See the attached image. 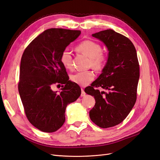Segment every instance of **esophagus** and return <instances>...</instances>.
<instances>
[{
	"instance_id": "34e87169",
	"label": "esophagus",
	"mask_w": 160,
	"mask_h": 160,
	"mask_svg": "<svg viewBox=\"0 0 160 160\" xmlns=\"http://www.w3.org/2000/svg\"><path fill=\"white\" fill-rule=\"evenodd\" d=\"M85 95H86V93H85V92L84 89H81V97H84V96H85Z\"/></svg>"
}]
</instances>
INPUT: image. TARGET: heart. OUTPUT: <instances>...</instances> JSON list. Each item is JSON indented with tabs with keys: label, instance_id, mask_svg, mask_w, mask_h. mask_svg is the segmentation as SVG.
Segmentation results:
<instances>
[{
	"label": "heart",
	"instance_id": "obj_1",
	"mask_svg": "<svg viewBox=\"0 0 160 160\" xmlns=\"http://www.w3.org/2000/svg\"><path fill=\"white\" fill-rule=\"evenodd\" d=\"M77 51L88 56L90 59V65L95 69H101L104 66L107 57L101 52V47L98 42L91 40H85L79 42L75 47ZM61 63L65 68L71 69L72 67V56L68 49H65L60 56ZM95 74L91 71L77 72L71 76L73 83L82 87H85L91 83L94 79Z\"/></svg>",
	"mask_w": 160,
	"mask_h": 160
}]
</instances>
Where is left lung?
<instances>
[{
    "label": "left lung",
    "mask_w": 160,
    "mask_h": 160,
    "mask_svg": "<svg viewBox=\"0 0 160 160\" xmlns=\"http://www.w3.org/2000/svg\"><path fill=\"white\" fill-rule=\"evenodd\" d=\"M108 47V62L98 79L85 89L94 96L95 104L89 111L91 120L101 128L122 123L137 99L139 65L135 48L129 38L113 30L93 34ZM99 87L108 90L100 92Z\"/></svg>",
    "instance_id": "left-lung-1"
}]
</instances>
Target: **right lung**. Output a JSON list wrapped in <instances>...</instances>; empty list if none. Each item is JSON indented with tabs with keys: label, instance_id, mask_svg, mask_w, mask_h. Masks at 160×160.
Segmentation results:
<instances>
[{
	"label": "right lung",
	"instance_id": "1",
	"mask_svg": "<svg viewBox=\"0 0 160 160\" xmlns=\"http://www.w3.org/2000/svg\"><path fill=\"white\" fill-rule=\"evenodd\" d=\"M80 31L49 28L32 40L22 54L18 89L29 122L43 132L59 129L65 121V109L81 95L80 87L69 80L60 60L61 52ZM63 84L59 94L52 90Z\"/></svg>",
	"mask_w": 160,
	"mask_h": 160
}]
</instances>
